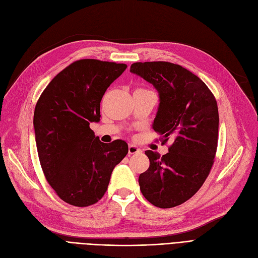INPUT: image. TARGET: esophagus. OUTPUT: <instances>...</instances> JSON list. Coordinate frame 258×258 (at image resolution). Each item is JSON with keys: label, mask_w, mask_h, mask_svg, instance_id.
<instances>
[{"label": "esophagus", "mask_w": 258, "mask_h": 258, "mask_svg": "<svg viewBox=\"0 0 258 258\" xmlns=\"http://www.w3.org/2000/svg\"><path fill=\"white\" fill-rule=\"evenodd\" d=\"M128 153H129V155H136V154L142 153V150L138 146L130 144L129 147H128Z\"/></svg>", "instance_id": "esophagus-1"}]
</instances>
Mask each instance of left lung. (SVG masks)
I'll return each instance as SVG.
<instances>
[{
	"label": "left lung",
	"mask_w": 258,
	"mask_h": 258,
	"mask_svg": "<svg viewBox=\"0 0 258 258\" xmlns=\"http://www.w3.org/2000/svg\"><path fill=\"white\" fill-rule=\"evenodd\" d=\"M130 72L152 83L160 104L153 128L168 153L146 150L149 167L139 177L144 198L159 208L191 199L208 177L218 147L219 112L214 94L190 70L168 61L133 63Z\"/></svg>",
	"instance_id": "obj_1"
}]
</instances>
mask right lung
<instances>
[{
  "label": "right lung",
  "instance_id": "right-lung-1",
  "mask_svg": "<svg viewBox=\"0 0 258 258\" xmlns=\"http://www.w3.org/2000/svg\"><path fill=\"white\" fill-rule=\"evenodd\" d=\"M126 64L84 58L74 61L44 88L35 106L39 162L57 197L77 207L94 205L108 190L111 174L128 154L121 140L105 144L95 137L100 101Z\"/></svg>",
  "mask_w": 258,
  "mask_h": 258
}]
</instances>
